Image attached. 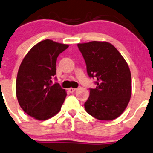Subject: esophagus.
<instances>
[{
  "label": "esophagus",
  "instance_id": "1",
  "mask_svg": "<svg viewBox=\"0 0 153 153\" xmlns=\"http://www.w3.org/2000/svg\"><path fill=\"white\" fill-rule=\"evenodd\" d=\"M76 90V88H68V91H69L70 93H73V92H74V91H75Z\"/></svg>",
  "mask_w": 153,
  "mask_h": 153
}]
</instances>
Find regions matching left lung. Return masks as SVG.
<instances>
[{"label":"left lung","mask_w":153,"mask_h":153,"mask_svg":"<svg viewBox=\"0 0 153 153\" xmlns=\"http://www.w3.org/2000/svg\"><path fill=\"white\" fill-rule=\"evenodd\" d=\"M88 75L95 77V88H90L85 111L99 120H113L124 112L131 96V76L127 62L108 42L78 43Z\"/></svg>","instance_id":"1"}]
</instances>
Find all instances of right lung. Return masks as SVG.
I'll return each mask as SVG.
<instances>
[{
    "instance_id": "1",
    "label": "right lung",
    "mask_w": 153,
    "mask_h": 153,
    "mask_svg": "<svg viewBox=\"0 0 153 153\" xmlns=\"http://www.w3.org/2000/svg\"><path fill=\"white\" fill-rule=\"evenodd\" d=\"M68 44L45 40L34 45L19 68L16 91L25 113L38 120H46L60 111L67 93L59 83H52L56 61Z\"/></svg>"
}]
</instances>
